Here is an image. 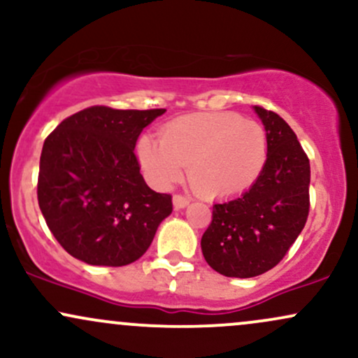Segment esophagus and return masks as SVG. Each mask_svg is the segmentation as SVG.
Masks as SVG:
<instances>
[{
	"label": "esophagus",
	"mask_w": 358,
	"mask_h": 358,
	"mask_svg": "<svg viewBox=\"0 0 358 358\" xmlns=\"http://www.w3.org/2000/svg\"><path fill=\"white\" fill-rule=\"evenodd\" d=\"M188 203H190V196L182 195V193H175V195H173L175 208H185Z\"/></svg>",
	"instance_id": "1"
}]
</instances>
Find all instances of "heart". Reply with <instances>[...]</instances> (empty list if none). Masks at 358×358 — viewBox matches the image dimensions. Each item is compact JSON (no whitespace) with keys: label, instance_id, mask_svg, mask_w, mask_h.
I'll return each mask as SVG.
<instances>
[{"label":"heart","instance_id":"obj_1","mask_svg":"<svg viewBox=\"0 0 358 358\" xmlns=\"http://www.w3.org/2000/svg\"><path fill=\"white\" fill-rule=\"evenodd\" d=\"M139 158L151 182L168 187L183 175L205 196L239 193L257 180L268 156L259 122L237 113H195L163 126L159 139L139 141Z\"/></svg>","mask_w":358,"mask_h":358}]
</instances>
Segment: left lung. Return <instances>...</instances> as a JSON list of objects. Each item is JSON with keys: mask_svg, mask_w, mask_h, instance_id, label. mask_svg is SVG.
<instances>
[{"mask_svg": "<svg viewBox=\"0 0 358 358\" xmlns=\"http://www.w3.org/2000/svg\"><path fill=\"white\" fill-rule=\"evenodd\" d=\"M268 136V158L248 192L213 205L202 236L212 269L227 278H254L282 261L310 213V159L279 114L256 106Z\"/></svg>", "mask_w": 358, "mask_h": 358, "instance_id": "left-lung-1", "label": "left lung"}]
</instances>
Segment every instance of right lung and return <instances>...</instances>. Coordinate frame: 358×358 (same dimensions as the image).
I'll use <instances>...</instances> for the list:
<instances>
[{"label":"right lung","instance_id":"obj_1","mask_svg":"<svg viewBox=\"0 0 358 358\" xmlns=\"http://www.w3.org/2000/svg\"><path fill=\"white\" fill-rule=\"evenodd\" d=\"M165 110L90 106L45 139L36 196L48 229L71 256L119 268L150 248L173 203L170 193L145 183L134 146Z\"/></svg>","mask_w":358,"mask_h":358}]
</instances>
